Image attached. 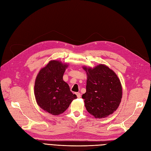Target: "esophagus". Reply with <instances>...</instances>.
Returning a JSON list of instances; mask_svg holds the SVG:
<instances>
[{
	"label": "esophagus",
	"mask_w": 151,
	"mask_h": 151,
	"mask_svg": "<svg viewBox=\"0 0 151 151\" xmlns=\"http://www.w3.org/2000/svg\"><path fill=\"white\" fill-rule=\"evenodd\" d=\"M76 95H77V98H81V93H76Z\"/></svg>",
	"instance_id": "obj_1"
}]
</instances>
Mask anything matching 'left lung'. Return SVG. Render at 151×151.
I'll return each mask as SVG.
<instances>
[{
  "label": "left lung",
  "mask_w": 151,
  "mask_h": 151,
  "mask_svg": "<svg viewBox=\"0 0 151 151\" xmlns=\"http://www.w3.org/2000/svg\"><path fill=\"white\" fill-rule=\"evenodd\" d=\"M83 68L87 72L86 92L83 95L88 112L96 118L109 116L116 111L122 98L120 80L104 65Z\"/></svg>",
  "instance_id": "1"
}]
</instances>
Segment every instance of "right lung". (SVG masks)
Returning a JSON list of instances; mask_svg holds the SVG:
<instances>
[{
    "label": "right lung",
    "mask_w": 151,
    "mask_h": 151,
    "mask_svg": "<svg viewBox=\"0 0 151 151\" xmlns=\"http://www.w3.org/2000/svg\"><path fill=\"white\" fill-rule=\"evenodd\" d=\"M67 66L58 61H50L36 77L34 93L37 103L44 111L52 115L64 112L77 98L63 80Z\"/></svg>",
    "instance_id": "add662e5"
}]
</instances>
